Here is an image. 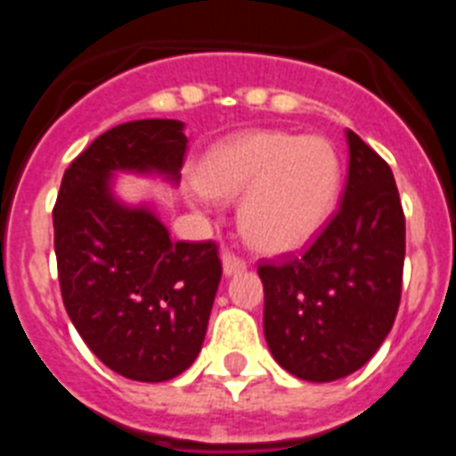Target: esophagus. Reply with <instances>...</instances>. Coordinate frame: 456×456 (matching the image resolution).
I'll return each instance as SVG.
<instances>
[{"label":"esophagus","instance_id":"esophagus-1","mask_svg":"<svg viewBox=\"0 0 456 456\" xmlns=\"http://www.w3.org/2000/svg\"><path fill=\"white\" fill-rule=\"evenodd\" d=\"M221 265H224V276H228V278L247 269V263H244V260H240L237 256H232V253H224V257H221Z\"/></svg>","mask_w":456,"mask_h":456}]
</instances>
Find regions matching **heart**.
I'll use <instances>...</instances> for the list:
<instances>
[{"label":"heart","instance_id":"1","mask_svg":"<svg viewBox=\"0 0 456 456\" xmlns=\"http://www.w3.org/2000/svg\"><path fill=\"white\" fill-rule=\"evenodd\" d=\"M342 159L326 136L257 130L231 136L205 155L199 187L237 199L241 235L265 253H289L322 232L340 196Z\"/></svg>","mask_w":456,"mask_h":456}]
</instances>
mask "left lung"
I'll return each mask as SVG.
<instances>
[{
    "instance_id": "obj_1",
    "label": "left lung",
    "mask_w": 456,
    "mask_h": 456,
    "mask_svg": "<svg viewBox=\"0 0 456 456\" xmlns=\"http://www.w3.org/2000/svg\"><path fill=\"white\" fill-rule=\"evenodd\" d=\"M347 187L313 247L260 265L265 338L276 363L304 381L349 377L377 354L402 297L404 212L388 164L347 130Z\"/></svg>"
}]
</instances>
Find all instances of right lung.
Masks as SVG:
<instances>
[{
    "mask_svg": "<svg viewBox=\"0 0 456 456\" xmlns=\"http://www.w3.org/2000/svg\"><path fill=\"white\" fill-rule=\"evenodd\" d=\"M184 123L116 125L63 173L54 251L63 305L95 356L132 381L159 384L196 361L221 281L212 241H173L152 203L116 196V175L178 184Z\"/></svg>",
    "mask_w": 456,
    "mask_h": 456,
    "instance_id": "add662e5",
    "label": "right lung"
}]
</instances>
